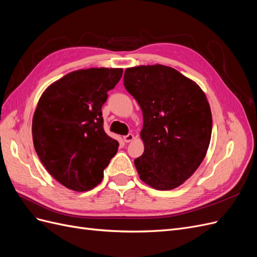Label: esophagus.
I'll return each mask as SVG.
<instances>
[{
    "instance_id": "34e87169",
    "label": "esophagus",
    "mask_w": 257,
    "mask_h": 257,
    "mask_svg": "<svg viewBox=\"0 0 257 257\" xmlns=\"http://www.w3.org/2000/svg\"><path fill=\"white\" fill-rule=\"evenodd\" d=\"M134 135L133 134H127L126 136H124L123 137V139H124V142L125 143H131V142H133L134 141Z\"/></svg>"
}]
</instances>
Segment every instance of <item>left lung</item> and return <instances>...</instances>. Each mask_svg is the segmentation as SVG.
<instances>
[{
    "mask_svg": "<svg viewBox=\"0 0 257 257\" xmlns=\"http://www.w3.org/2000/svg\"><path fill=\"white\" fill-rule=\"evenodd\" d=\"M124 87L144 116L145 150L134 161L139 178L155 190L178 188L199 167L211 139L212 115L204 91L161 64L126 68Z\"/></svg>",
    "mask_w": 257,
    "mask_h": 257,
    "instance_id": "left-lung-1",
    "label": "left lung"
}]
</instances>
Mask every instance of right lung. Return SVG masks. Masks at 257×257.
Here are the masks:
<instances>
[{
    "instance_id": "add662e5",
    "label": "right lung",
    "mask_w": 257,
    "mask_h": 257,
    "mask_svg": "<svg viewBox=\"0 0 257 257\" xmlns=\"http://www.w3.org/2000/svg\"><path fill=\"white\" fill-rule=\"evenodd\" d=\"M122 68L92 67L62 77L44 91L32 120L35 151L48 173L65 188H95L119 143L103 126L102 106Z\"/></svg>"
}]
</instances>
